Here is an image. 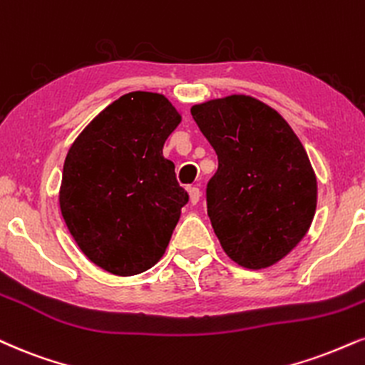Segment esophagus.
<instances>
[{"instance_id":"obj_1","label":"esophagus","mask_w":365,"mask_h":365,"mask_svg":"<svg viewBox=\"0 0 365 365\" xmlns=\"http://www.w3.org/2000/svg\"><path fill=\"white\" fill-rule=\"evenodd\" d=\"M188 197H190V204H199L200 200V190L197 187H190L188 188Z\"/></svg>"}]
</instances>
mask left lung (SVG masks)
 Masks as SVG:
<instances>
[{
	"instance_id": "obj_1",
	"label": "left lung",
	"mask_w": 365,
	"mask_h": 365,
	"mask_svg": "<svg viewBox=\"0 0 365 365\" xmlns=\"http://www.w3.org/2000/svg\"><path fill=\"white\" fill-rule=\"evenodd\" d=\"M217 155L207 214L227 257L267 269L308 232L318 185L306 149L277 110L248 95L190 108Z\"/></svg>"
}]
</instances>
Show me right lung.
I'll use <instances>...</instances> for the list:
<instances>
[{
  "mask_svg": "<svg viewBox=\"0 0 365 365\" xmlns=\"http://www.w3.org/2000/svg\"><path fill=\"white\" fill-rule=\"evenodd\" d=\"M182 115L165 95L133 91L108 105L69 148L59 205L88 260L138 275L165 255L188 194L163 156Z\"/></svg>",
  "mask_w": 365,
  "mask_h": 365,
  "instance_id": "obj_1",
  "label": "right lung"
}]
</instances>
